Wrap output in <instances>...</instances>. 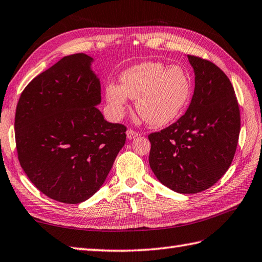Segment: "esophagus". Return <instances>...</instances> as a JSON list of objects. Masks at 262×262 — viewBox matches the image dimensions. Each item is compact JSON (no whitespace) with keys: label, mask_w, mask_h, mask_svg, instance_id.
I'll use <instances>...</instances> for the list:
<instances>
[{"label":"esophagus","mask_w":262,"mask_h":262,"mask_svg":"<svg viewBox=\"0 0 262 262\" xmlns=\"http://www.w3.org/2000/svg\"><path fill=\"white\" fill-rule=\"evenodd\" d=\"M126 134H127L128 140H133V138H135V137L138 136V133L135 132V130H133V129H128L126 132Z\"/></svg>","instance_id":"obj_1"}]
</instances>
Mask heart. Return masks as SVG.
<instances>
[{
    "mask_svg": "<svg viewBox=\"0 0 262 262\" xmlns=\"http://www.w3.org/2000/svg\"><path fill=\"white\" fill-rule=\"evenodd\" d=\"M191 92L192 81L182 67L147 61L124 71L120 86L107 85L105 96L114 117L125 115L128 96L136 100L137 112L146 122L165 126L179 116Z\"/></svg>",
    "mask_w": 262,
    "mask_h": 262,
    "instance_id": "heart-1",
    "label": "heart"
}]
</instances>
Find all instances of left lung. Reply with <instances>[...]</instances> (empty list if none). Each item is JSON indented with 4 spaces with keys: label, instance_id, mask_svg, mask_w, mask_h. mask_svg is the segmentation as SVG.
Instances as JSON below:
<instances>
[{
    "label": "left lung",
    "instance_id": "8db88e82",
    "mask_svg": "<svg viewBox=\"0 0 262 262\" xmlns=\"http://www.w3.org/2000/svg\"><path fill=\"white\" fill-rule=\"evenodd\" d=\"M195 87L185 115L148 135V162L163 185L182 194L216 184L233 161L241 129L237 99L224 71L211 61L187 55Z\"/></svg>",
    "mask_w": 262,
    "mask_h": 262
}]
</instances>
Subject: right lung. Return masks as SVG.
<instances>
[{
	"instance_id": "obj_1",
	"label": "right lung",
	"mask_w": 262,
	"mask_h": 262,
	"mask_svg": "<svg viewBox=\"0 0 262 262\" xmlns=\"http://www.w3.org/2000/svg\"><path fill=\"white\" fill-rule=\"evenodd\" d=\"M84 53L64 56L26 86L14 118L18 159L34 185L80 203L103 185L127 128L104 120L100 79Z\"/></svg>"
}]
</instances>
